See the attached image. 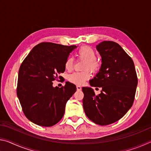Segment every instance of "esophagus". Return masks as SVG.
Returning <instances> with one entry per match:
<instances>
[{
	"instance_id": "1",
	"label": "esophagus",
	"mask_w": 151,
	"mask_h": 151,
	"mask_svg": "<svg viewBox=\"0 0 151 151\" xmlns=\"http://www.w3.org/2000/svg\"><path fill=\"white\" fill-rule=\"evenodd\" d=\"M76 88H77L78 91H81L82 88H81V86L80 85H77V86H76Z\"/></svg>"
}]
</instances>
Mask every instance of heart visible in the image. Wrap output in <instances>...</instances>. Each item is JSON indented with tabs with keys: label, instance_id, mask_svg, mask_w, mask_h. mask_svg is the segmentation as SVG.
Wrapping results in <instances>:
<instances>
[{
	"label": "heart",
	"instance_id": "1",
	"mask_svg": "<svg viewBox=\"0 0 151 151\" xmlns=\"http://www.w3.org/2000/svg\"><path fill=\"white\" fill-rule=\"evenodd\" d=\"M78 57L83 60L85 63L83 65V69H89L92 72H97L101 66L100 62L96 59V52L91 47L88 46H83L79 48L77 52ZM66 70H70L73 66V58L68 57L65 63ZM91 77V73L88 70L83 72H75L68 76V79L70 83L75 85H81L86 81L88 80Z\"/></svg>",
	"mask_w": 151,
	"mask_h": 151
}]
</instances>
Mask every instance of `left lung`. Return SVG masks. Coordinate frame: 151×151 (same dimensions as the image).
Listing matches in <instances>:
<instances>
[{"label": "left lung", "mask_w": 151, "mask_h": 151, "mask_svg": "<svg viewBox=\"0 0 151 151\" xmlns=\"http://www.w3.org/2000/svg\"><path fill=\"white\" fill-rule=\"evenodd\" d=\"M96 49L102 57V65L89 83L102 87V91L96 95L93 88L83 87V108L94 123L108 125L121 119L131 109L138 78L133 60L118 43L105 40Z\"/></svg>", "instance_id": "obj_1"}]
</instances>
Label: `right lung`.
I'll use <instances>...</instances> for the list:
<instances>
[{
  "instance_id": "obj_1",
  "label": "right lung",
  "mask_w": 151,
  "mask_h": 151,
  "mask_svg": "<svg viewBox=\"0 0 151 151\" xmlns=\"http://www.w3.org/2000/svg\"><path fill=\"white\" fill-rule=\"evenodd\" d=\"M76 46L44 42L32 48L22 61L19 71L17 93L22 111L33 123L51 127L59 122L66 102L76 91L66 82L62 87H53L52 81L65 70V63Z\"/></svg>"
}]
</instances>
